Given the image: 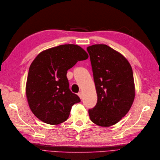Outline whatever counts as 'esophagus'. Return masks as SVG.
Wrapping results in <instances>:
<instances>
[{
	"mask_svg": "<svg viewBox=\"0 0 160 160\" xmlns=\"http://www.w3.org/2000/svg\"><path fill=\"white\" fill-rule=\"evenodd\" d=\"M78 96H79V98H80V99H82V92H81V91H80V92H79V93H78Z\"/></svg>",
	"mask_w": 160,
	"mask_h": 160,
	"instance_id": "34e87169",
	"label": "esophagus"
}]
</instances>
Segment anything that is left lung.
Returning <instances> with one entry per match:
<instances>
[{"label": "left lung", "mask_w": 160, "mask_h": 160, "mask_svg": "<svg viewBox=\"0 0 160 160\" xmlns=\"http://www.w3.org/2000/svg\"><path fill=\"white\" fill-rule=\"evenodd\" d=\"M98 96L97 104L89 110L91 120L108 127L125 116L135 99L133 74L130 63L106 45L88 47Z\"/></svg>", "instance_id": "obj_1"}]
</instances>
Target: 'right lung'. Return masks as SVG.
<instances>
[{
  "mask_svg": "<svg viewBox=\"0 0 160 160\" xmlns=\"http://www.w3.org/2000/svg\"><path fill=\"white\" fill-rule=\"evenodd\" d=\"M89 58L82 47L62 45L42 51L29 67L26 96L32 113L46 124L56 125L69 118L80 100L69 89L67 71Z\"/></svg>",
  "mask_w": 160,
  "mask_h": 160,
  "instance_id": "add662e5",
  "label": "right lung"
}]
</instances>
